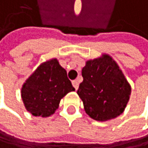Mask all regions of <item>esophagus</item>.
<instances>
[{"label":"esophagus","mask_w":148,"mask_h":148,"mask_svg":"<svg viewBox=\"0 0 148 148\" xmlns=\"http://www.w3.org/2000/svg\"><path fill=\"white\" fill-rule=\"evenodd\" d=\"M72 84H73V87L75 88V90H77L78 87H79V82H78L77 80H75V81H73V82H72Z\"/></svg>","instance_id":"obj_1"}]
</instances>
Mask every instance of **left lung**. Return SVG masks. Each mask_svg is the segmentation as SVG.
I'll return each instance as SVG.
<instances>
[{
	"label": "left lung",
	"mask_w": 148,
	"mask_h": 148,
	"mask_svg": "<svg viewBox=\"0 0 148 148\" xmlns=\"http://www.w3.org/2000/svg\"><path fill=\"white\" fill-rule=\"evenodd\" d=\"M83 82L77 94L84 111L96 121L120 116L129 101L131 86L116 62L110 55L88 60L82 69Z\"/></svg>",
	"instance_id": "left-lung-1"
}]
</instances>
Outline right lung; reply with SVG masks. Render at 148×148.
<instances>
[{
	"label": "right lung",
	"instance_id": "add662e5",
	"mask_svg": "<svg viewBox=\"0 0 148 148\" xmlns=\"http://www.w3.org/2000/svg\"><path fill=\"white\" fill-rule=\"evenodd\" d=\"M75 91L67 73L57 59L40 64L23 84L21 94L26 110L34 116L47 117L54 114L61 99Z\"/></svg>",
	"mask_w": 148,
	"mask_h": 148
}]
</instances>
